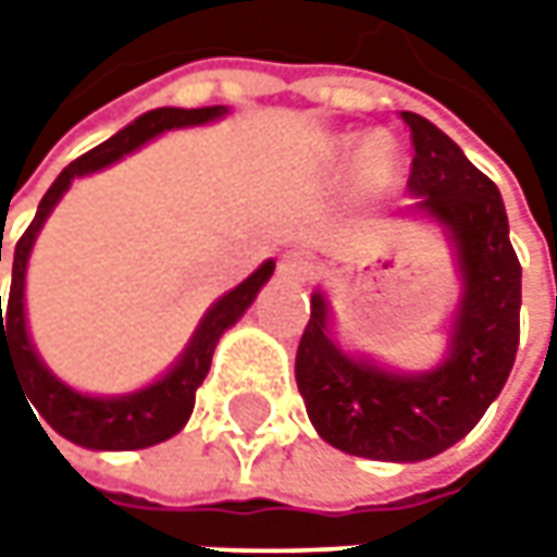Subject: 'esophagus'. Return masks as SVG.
Listing matches in <instances>:
<instances>
[{"label":"esophagus","instance_id":"obj_1","mask_svg":"<svg viewBox=\"0 0 557 557\" xmlns=\"http://www.w3.org/2000/svg\"><path fill=\"white\" fill-rule=\"evenodd\" d=\"M278 272H282L285 278H294V282H307L312 275V257L310 253H304V250H290V253L282 257Z\"/></svg>","mask_w":557,"mask_h":557}]
</instances>
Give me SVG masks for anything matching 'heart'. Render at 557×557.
I'll list each match as a JSON object with an SVG mask.
<instances>
[{"instance_id":"obj_1","label":"heart","mask_w":557,"mask_h":557,"mask_svg":"<svg viewBox=\"0 0 557 557\" xmlns=\"http://www.w3.org/2000/svg\"><path fill=\"white\" fill-rule=\"evenodd\" d=\"M359 163H362V170L369 173V180H374V183L391 180V176H394L396 163H399L394 139H391V136H384V133H374V136H369V139L362 141Z\"/></svg>"}]
</instances>
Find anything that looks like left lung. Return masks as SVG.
Listing matches in <instances>:
<instances>
[{
	"instance_id": "1",
	"label": "left lung",
	"mask_w": 557,
	"mask_h": 557,
	"mask_svg": "<svg viewBox=\"0 0 557 557\" xmlns=\"http://www.w3.org/2000/svg\"><path fill=\"white\" fill-rule=\"evenodd\" d=\"M399 117L416 148L409 213L443 228L459 267L446 356L428 372H396L347 354L332 334V304L315 288L294 362L319 437L374 461H424L459 443L503 394L521 334V263L499 188L431 120Z\"/></svg>"
}]
</instances>
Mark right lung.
<instances>
[{"instance_id":"obj_1","label":"right lung","mask_w":557,"mask_h":557,"mask_svg":"<svg viewBox=\"0 0 557 557\" xmlns=\"http://www.w3.org/2000/svg\"><path fill=\"white\" fill-rule=\"evenodd\" d=\"M225 114H228L225 104H213V108H188V111L185 108H154V111L136 117L129 126H123L120 133H114L111 139L96 145L92 151H86L83 158H76L71 166L61 170V176L54 180L52 188L42 195V201L36 207L33 223L21 235V242L14 245L11 294L5 315H2L0 307V381L2 366H9L14 377H17V384H21V391L33 403V409L39 412V418L52 428L54 434H61V437L83 446V449H114V453L117 449H145V446H154V443H163L173 434H180L185 428V421L191 418L195 391L201 387L203 377L210 372V359H213V350H216L220 337L257 300L260 288L267 285L269 275L275 272V260H267L257 272H250L238 288L223 294L210 310L203 312V319L198 322L191 341L185 344L183 356L158 381L145 384V387L133 391V394L92 396L79 394L71 384H64L58 374H52V369L36 354L30 332H27L24 285H27V260H30L33 245H36V235H39V228L49 220L54 203L64 198V191L71 188L74 180L117 163L120 158H126L136 148H141L145 141L158 139V136L170 133V129L203 126V123H213V120L225 117Z\"/></svg>"}]
</instances>
